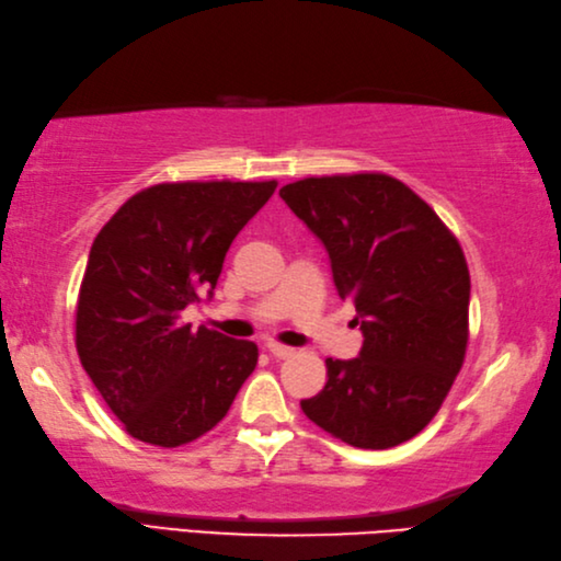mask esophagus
<instances>
[{"mask_svg": "<svg viewBox=\"0 0 561 561\" xmlns=\"http://www.w3.org/2000/svg\"><path fill=\"white\" fill-rule=\"evenodd\" d=\"M266 347H268V353L273 355V357H290L295 351H293V347L290 345H283V343H276V341H268L266 343Z\"/></svg>", "mask_w": 561, "mask_h": 561, "instance_id": "obj_1", "label": "esophagus"}]
</instances>
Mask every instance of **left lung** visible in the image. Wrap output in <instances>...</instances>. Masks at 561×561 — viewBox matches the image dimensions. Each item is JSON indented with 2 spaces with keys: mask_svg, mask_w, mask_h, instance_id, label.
I'll return each mask as SVG.
<instances>
[{
  "mask_svg": "<svg viewBox=\"0 0 561 561\" xmlns=\"http://www.w3.org/2000/svg\"><path fill=\"white\" fill-rule=\"evenodd\" d=\"M280 198L327 247L335 290L365 341L327 359V386L300 403L357 449H391L437 415L468 345L470 273L458 240L422 198L381 172L307 178Z\"/></svg>",
  "mask_w": 561,
  "mask_h": 561,
  "instance_id": "left-lung-1",
  "label": "left lung"
}]
</instances>
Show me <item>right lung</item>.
<instances>
[{
  "mask_svg": "<svg viewBox=\"0 0 561 561\" xmlns=\"http://www.w3.org/2000/svg\"><path fill=\"white\" fill-rule=\"evenodd\" d=\"M278 182H178L134 194L93 240L77 305L85 375L124 430L182 446L226 417L259 351L182 323L210 300L228 249Z\"/></svg>",
  "mask_w": 561,
  "mask_h": 561,
  "instance_id": "obj_1",
  "label": "right lung"
}]
</instances>
